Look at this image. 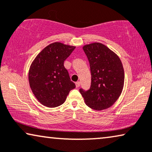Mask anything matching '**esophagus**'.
I'll use <instances>...</instances> for the list:
<instances>
[{"instance_id": "1", "label": "esophagus", "mask_w": 152, "mask_h": 152, "mask_svg": "<svg viewBox=\"0 0 152 152\" xmlns=\"http://www.w3.org/2000/svg\"><path fill=\"white\" fill-rule=\"evenodd\" d=\"M80 86V83L79 81L76 83V88H79Z\"/></svg>"}]
</instances>
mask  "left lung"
I'll return each mask as SVG.
<instances>
[{"instance_id": "8db88e82", "label": "left lung", "mask_w": 152, "mask_h": 152, "mask_svg": "<svg viewBox=\"0 0 152 152\" xmlns=\"http://www.w3.org/2000/svg\"><path fill=\"white\" fill-rule=\"evenodd\" d=\"M90 62V90L80 92L87 106L96 110L110 108L118 99L124 83V71L118 56L104 44L94 42L83 46Z\"/></svg>"}]
</instances>
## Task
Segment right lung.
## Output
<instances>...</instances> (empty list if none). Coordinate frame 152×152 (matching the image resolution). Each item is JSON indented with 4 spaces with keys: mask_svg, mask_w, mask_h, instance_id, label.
I'll list each match as a JSON object with an SVG mask.
<instances>
[{
    "mask_svg": "<svg viewBox=\"0 0 152 152\" xmlns=\"http://www.w3.org/2000/svg\"><path fill=\"white\" fill-rule=\"evenodd\" d=\"M76 46L54 42L46 46L32 61L28 72L30 87L40 104L55 108L65 102L76 86L64 62Z\"/></svg>",
    "mask_w": 152,
    "mask_h": 152,
    "instance_id": "obj_1",
    "label": "right lung"
}]
</instances>
